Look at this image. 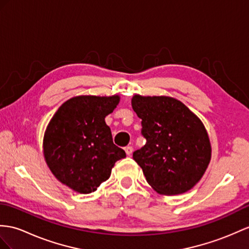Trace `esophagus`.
Returning <instances> with one entry per match:
<instances>
[{
    "instance_id": "obj_1",
    "label": "esophagus",
    "mask_w": 249,
    "mask_h": 249,
    "mask_svg": "<svg viewBox=\"0 0 249 249\" xmlns=\"http://www.w3.org/2000/svg\"><path fill=\"white\" fill-rule=\"evenodd\" d=\"M124 151H125V153H126V155H131L132 154V152H133V148L131 147V145H128V147H125L124 148Z\"/></svg>"
}]
</instances>
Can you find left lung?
I'll use <instances>...</instances> for the list:
<instances>
[{"label":"left lung","instance_id":"obj_1","mask_svg":"<svg viewBox=\"0 0 249 249\" xmlns=\"http://www.w3.org/2000/svg\"><path fill=\"white\" fill-rule=\"evenodd\" d=\"M132 107L142 119L145 144L133 153L148 184L160 195L190 190L211 159L203 123L183 102L167 96L134 95Z\"/></svg>","mask_w":249,"mask_h":249}]
</instances>
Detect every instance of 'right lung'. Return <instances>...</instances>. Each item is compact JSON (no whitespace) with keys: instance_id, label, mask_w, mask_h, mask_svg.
<instances>
[{"instance_id":"right-lung-1","label":"right lung","mask_w":249,"mask_h":249,"mask_svg":"<svg viewBox=\"0 0 249 249\" xmlns=\"http://www.w3.org/2000/svg\"><path fill=\"white\" fill-rule=\"evenodd\" d=\"M120 97L77 96L65 101L48 124L43 138L45 161L62 184L76 192L97 190L125 152L113 142L106 116Z\"/></svg>"}]
</instances>
